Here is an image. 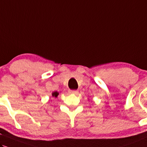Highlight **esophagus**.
Returning a JSON list of instances; mask_svg holds the SVG:
<instances>
[{
	"mask_svg": "<svg viewBox=\"0 0 147 147\" xmlns=\"http://www.w3.org/2000/svg\"><path fill=\"white\" fill-rule=\"evenodd\" d=\"M69 92L71 94H75V95H77V94L78 93V90H69Z\"/></svg>",
	"mask_w": 147,
	"mask_h": 147,
	"instance_id": "1",
	"label": "esophagus"
}]
</instances>
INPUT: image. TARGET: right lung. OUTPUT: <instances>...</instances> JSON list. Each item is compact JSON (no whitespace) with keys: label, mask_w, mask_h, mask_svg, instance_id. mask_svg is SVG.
Wrapping results in <instances>:
<instances>
[{"label":"right lung","mask_w":147,"mask_h":147,"mask_svg":"<svg viewBox=\"0 0 147 147\" xmlns=\"http://www.w3.org/2000/svg\"><path fill=\"white\" fill-rule=\"evenodd\" d=\"M59 95V93H58L57 91H55V92H53L52 93V97H57V96Z\"/></svg>","instance_id":"right-lung-1"}]
</instances>
